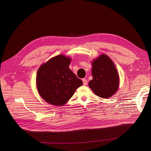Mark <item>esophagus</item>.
Returning a JSON list of instances; mask_svg holds the SVG:
<instances>
[{"mask_svg": "<svg viewBox=\"0 0 151 151\" xmlns=\"http://www.w3.org/2000/svg\"><path fill=\"white\" fill-rule=\"evenodd\" d=\"M82 81H83V85L86 86V85L87 84V80H86V79H85V78H83Z\"/></svg>", "mask_w": 151, "mask_h": 151, "instance_id": "34e87169", "label": "esophagus"}]
</instances>
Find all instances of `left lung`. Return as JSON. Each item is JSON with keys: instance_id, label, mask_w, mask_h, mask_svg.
Returning a JSON list of instances; mask_svg holds the SVG:
<instances>
[{"instance_id": "8db88e82", "label": "left lung", "mask_w": 151, "mask_h": 151, "mask_svg": "<svg viewBox=\"0 0 151 151\" xmlns=\"http://www.w3.org/2000/svg\"><path fill=\"white\" fill-rule=\"evenodd\" d=\"M93 79L89 87L98 96L108 98L114 95L119 87V76L114 63L105 54L101 55L92 63Z\"/></svg>"}]
</instances>
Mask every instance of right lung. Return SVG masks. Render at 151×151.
I'll list each match as a JSON object with an SVG mask.
<instances>
[{"label": "right lung", "instance_id": "right-lung-1", "mask_svg": "<svg viewBox=\"0 0 151 151\" xmlns=\"http://www.w3.org/2000/svg\"><path fill=\"white\" fill-rule=\"evenodd\" d=\"M71 59L63 55H57L42 64L36 77V86L40 96L47 103L63 106L83 84L70 69Z\"/></svg>", "mask_w": 151, "mask_h": 151}]
</instances>
